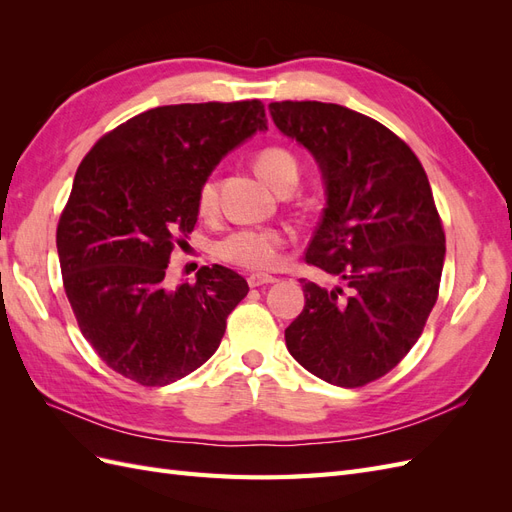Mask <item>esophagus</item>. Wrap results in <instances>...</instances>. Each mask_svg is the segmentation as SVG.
Here are the masks:
<instances>
[{
	"label": "esophagus",
	"instance_id": "34e87169",
	"mask_svg": "<svg viewBox=\"0 0 512 512\" xmlns=\"http://www.w3.org/2000/svg\"><path fill=\"white\" fill-rule=\"evenodd\" d=\"M275 277L273 275H265V273H252L247 277V284L250 288H258V286H265V284H273Z\"/></svg>",
	"mask_w": 512,
	"mask_h": 512
}]
</instances>
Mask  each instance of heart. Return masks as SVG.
Masks as SVG:
<instances>
[{
  "instance_id": "heart-1",
  "label": "heart",
  "mask_w": 512,
  "mask_h": 512,
  "mask_svg": "<svg viewBox=\"0 0 512 512\" xmlns=\"http://www.w3.org/2000/svg\"><path fill=\"white\" fill-rule=\"evenodd\" d=\"M260 175L273 183L280 192H290L301 179V164L297 156L286 147L273 145L262 149L256 158ZM220 203V185L215 175H207L200 181L196 190V211L203 218H211L218 211ZM288 243L286 232L273 226L262 228H237L228 235L215 241L213 256L226 262V265L250 269V271H269L280 265L282 252Z\"/></svg>"
}]
</instances>
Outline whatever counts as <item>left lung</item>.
<instances>
[{"instance_id": "1", "label": "left lung", "mask_w": 512, "mask_h": 512, "mask_svg": "<svg viewBox=\"0 0 512 512\" xmlns=\"http://www.w3.org/2000/svg\"><path fill=\"white\" fill-rule=\"evenodd\" d=\"M286 136L314 153L327 207L305 262L335 286L301 280L290 354L320 380L356 389L389 374L438 301L444 228L425 168L380 121L327 102H271Z\"/></svg>"}]
</instances>
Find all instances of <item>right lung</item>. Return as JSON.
I'll use <instances>...</instances> for the list:
<instances>
[{
  "mask_svg": "<svg viewBox=\"0 0 512 512\" xmlns=\"http://www.w3.org/2000/svg\"><path fill=\"white\" fill-rule=\"evenodd\" d=\"M262 128L260 100L158 106L106 132L79 164L57 224L61 280L83 337L123 378L164 386L218 350L250 286L220 265L175 290L164 277L194 230L200 181Z\"/></svg>",
  "mask_w": 512,
  "mask_h": 512,
  "instance_id": "obj_1",
  "label": "right lung"
}]
</instances>
